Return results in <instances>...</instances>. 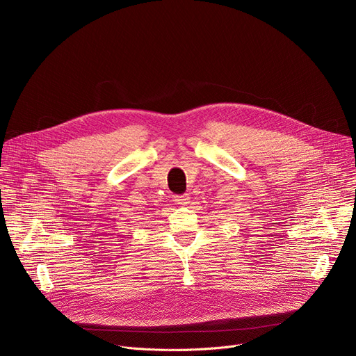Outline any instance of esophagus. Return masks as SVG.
<instances>
[{
  "instance_id": "1",
  "label": "esophagus",
  "mask_w": 356,
  "mask_h": 356,
  "mask_svg": "<svg viewBox=\"0 0 356 356\" xmlns=\"http://www.w3.org/2000/svg\"><path fill=\"white\" fill-rule=\"evenodd\" d=\"M190 200V195L188 194H179V195H175V201L177 202V204L180 206H186L187 202Z\"/></svg>"
}]
</instances>
